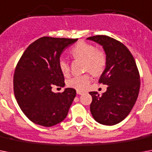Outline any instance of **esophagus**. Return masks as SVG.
Wrapping results in <instances>:
<instances>
[{"label":"esophagus","instance_id":"34e87169","mask_svg":"<svg viewBox=\"0 0 152 152\" xmlns=\"http://www.w3.org/2000/svg\"><path fill=\"white\" fill-rule=\"evenodd\" d=\"M76 93H77V95H83V91H76Z\"/></svg>","mask_w":152,"mask_h":152}]
</instances>
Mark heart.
Here are the masks:
<instances>
[{
    "instance_id": "b5f03b06",
    "label": "heart",
    "mask_w": 152,
    "mask_h": 152,
    "mask_svg": "<svg viewBox=\"0 0 152 152\" xmlns=\"http://www.w3.org/2000/svg\"><path fill=\"white\" fill-rule=\"evenodd\" d=\"M70 54L74 59L83 60L84 71L90 72L93 76H99L102 74L107 64V56L106 52L90 42L80 41L71 49ZM59 69L64 76H69L70 68L66 60L60 59ZM91 77L90 74L86 73L81 76H74L67 81L69 88L77 91H84L89 85Z\"/></svg>"
}]
</instances>
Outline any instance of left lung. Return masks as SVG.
Instances as JSON below:
<instances>
[{"label": "left lung", "instance_id": "8db88e82", "mask_svg": "<svg viewBox=\"0 0 152 152\" xmlns=\"http://www.w3.org/2000/svg\"><path fill=\"white\" fill-rule=\"evenodd\" d=\"M88 39L100 44L107 56L106 69L99 80L107 85V90L101 96L97 91L89 92L92 97L91 113L102 125H116L129 115L136 103L140 86L139 71L131 52L121 42L106 35Z\"/></svg>", "mask_w": 152, "mask_h": 152}]
</instances>
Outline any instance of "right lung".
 <instances>
[{
    "label": "right lung",
    "instance_id": "right-lung-1",
    "mask_svg": "<svg viewBox=\"0 0 152 152\" xmlns=\"http://www.w3.org/2000/svg\"><path fill=\"white\" fill-rule=\"evenodd\" d=\"M78 39L42 37L32 42L18 61L13 76L15 99L21 110L37 125L50 127L66 118L76 90L52 91L64 87V75L58 62L64 50Z\"/></svg>",
    "mask_w": 152,
    "mask_h": 152
}]
</instances>
